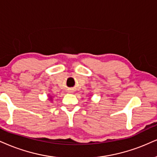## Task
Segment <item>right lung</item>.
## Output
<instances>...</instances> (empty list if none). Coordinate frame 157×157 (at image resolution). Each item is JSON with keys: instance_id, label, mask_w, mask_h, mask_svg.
<instances>
[{"instance_id": "right-lung-1", "label": "right lung", "mask_w": 157, "mask_h": 157, "mask_svg": "<svg viewBox=\"0 0 157 157\" xmlns=\"http://www.w3.org/2000/svg\"><path fill=\"white\" fill-rule=\"evenodd\" d=\"M50 100H52V98H51V97H50Z\"/></svg>"}]
</instances>
